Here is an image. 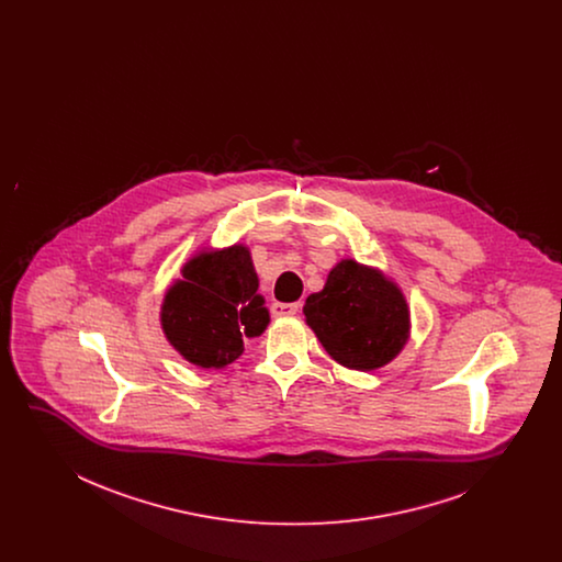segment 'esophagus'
I'll return each mask as SVG.
<instances>
[{
    "label": "esophagus",
    "mask_w": 562,
    "mask_h": 562,
    "mask_svg": "<svg viewBox=\"0 0 562 562\" xmlns=\"http://www.w3.org/2000/svg\"><path fill=\"white\" fill-rule=\"evenodd\" d=\"M299 312V303H273L271 305V314L276 318H289Z\"/></svg>",
    "instance_id": "1"
}]
</instances>
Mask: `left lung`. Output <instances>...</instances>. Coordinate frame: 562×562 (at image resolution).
I'll return each mask as SVG.
<instances>
[{
    "instance_id": "obj_1",
    "label": "left lung",
    "mask_w": 562,
    "mask_h": 562,
    "mask_svg": "<svg viewBox=\"0 0 562 562\" xmlns=\"http://www.w3.org/2000/svg\"><path fill=\"white\" fill-rule=\"evenodd\" d=\"M303 314L324 349L356 371L387 364L408 337V307L401 291L351 259L328 273L321 293L307 296Z\"/></svg>"
}]
</instances>
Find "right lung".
<instances>
[{"instance_id": "obj_1", "label": "right lung", "mask_w": 562, "mask_h": 562, "mask_svg": "<svg viewBox=\"0 0 562 562\" xmlns=\"http://www.w3.org/2000/svg\"><path fill=\"white\" fill-rule=\"evenodd\" d=\"M183 278L164 299L161 328L186 360L221 369L244 351V337H259L269 324L250 252L244 246L202 252Z\"/></svg>"}]
</instances>
